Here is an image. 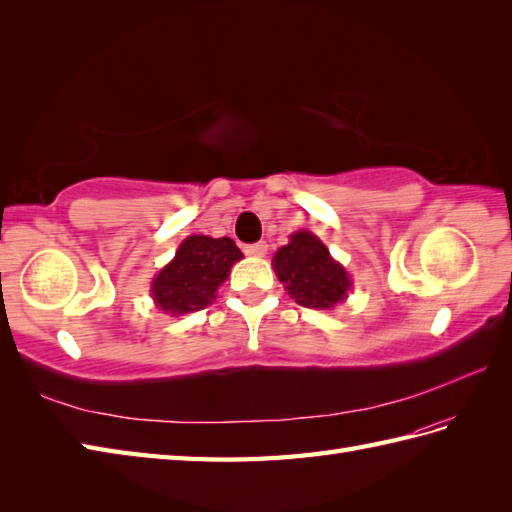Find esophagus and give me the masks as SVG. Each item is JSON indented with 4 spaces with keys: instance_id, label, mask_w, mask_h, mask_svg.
<instances>
[{
    "instance_id": "esophagus-1",
    "label": "esophagus",
    "mask_w": 512,
    "mask_h": 512,
    "mask_svg": "<svg viewBox=\"0 0 512 512\" xmlns=\"http://www.w3.org/2000/svg\"><path fill=\"white\" fill-rule=\"evenodd\" d=\"M245 254L247 256H265L267 254V243L260 241V243H252L245 247Z\"/></svg>"
}]
</instances>
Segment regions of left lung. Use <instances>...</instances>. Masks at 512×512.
I'll list each match as a JSON object with an SVG mask.
<instances>
[{
	"label": "left lung",
	"mask_w": 512,
	"mask_h": 512,
	"mask_svg": "<svg viewBox=\"0 0 512 512\" xmlns=\"http://www.w3.org/2000/svg\"><path fill=\"white\" fill-rule=\"evenodd\" d=\"M274 269L291 298L309 309H333L348 298L352 280L315 234L300 230L274 254Z\"/></svg>",
	"instance_id": "obj_1"
}]
</instances>
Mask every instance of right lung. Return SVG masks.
I'll use <instances>...</instances> for the list:
<instances>
[{"instance_id":"add662e5","label":"right lung","mask_w":512,"mask_h":512,"mask_svg":"<svg viewBox=\"0 0 512 512\" xmlns=\"http://www.w3.org/2000/svg\"><path fill=\"white\" fill-rule=\"evenodd\" d=\"M243 252L232 238L192 234L179 245L175 258L153 278L151 295L157 309L184 315L206 309L217 298L219 285Z\"/></svg>"}]
</instances>
